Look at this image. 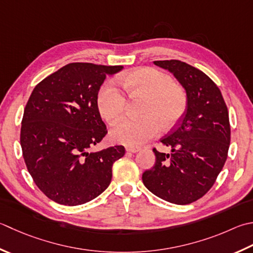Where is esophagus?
Instances as JSON below:
<instances>
[{"label": "esophagus", "instance_id": "obj_1", "mask_svg": "<svg viewBox=\"0 0 253 253\" xmlns=\"http://www.w3.org/2000/svg\"><path fill=\"white\" fill-rule=\"evenodd\" d=\"M140 150V148L138 147H126V151L130 153H136Z\"/></svg>", "mask_w": 253, "mask_h": 253}]
</instances>
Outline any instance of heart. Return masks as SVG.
<instances>
[{
	"instance_id": "b5f03b06",
	"label": "heart",
	"mask_w": 253,
	"mask_h": 253,
	"mask_svg": "<svg viewBox=\"0 0 253 253\" xmlns=\"http://www.w3.org/2000/svg\"><path fill=\"white\" fill-rule=\"evenodd\" d=\"M124 90L131 98L145 97L140 108L142 117L126 120L113 128L114 141L127 146H139L163 130L174 127L186 112L189 97L186 90L158 69L145 67L120 78ZM100 115L110 125L120 122L126 111V97L112 81H106L96 95Z\"/></svg>"
}]
</instances>
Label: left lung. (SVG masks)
I'll return each instance as SVG.
<instances>
[{"label": "left lung", "instance_id": "obj_1", "mask_svg": "<svg viewBox=\"0 0 253 253\" xmlns=\"http://www.w3.org/2000/svg\"><path fill=\"white\" fill-rule=\"evenodd\" d=\"M155 64L173 73L187 93L189 104L181 121L163 137L170 153L156 148V163L142 174L153 194L167 202L186 205L209 192L224 167L230 143L229 115L216 83L206 74L180 60Z\"/></svg>", "mask_w": 253, "mask_h": 253}]
</instances>
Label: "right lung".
I'll use <instances>...</instances> for the list:
<instances>
[{
  "instance_id": "add662e5",
  "label": "right lung",
  "mask_w": 253,
  "mask_h": 253,
  "mask_svg": "<svg viewBox=\"0 0 253 253\" xmlns=\"http://www.w3.org/2000/svg\"><path fill=\"white\" fill-rule=\"evenodd\" d=\"M123 66L73 62L44 78L25 106L21 146L35 184L48 199L67 206L95 199L110 185L123 146L90 149L107 129L96 95L107 74Z\"/></svg>"
}]
</instances>
